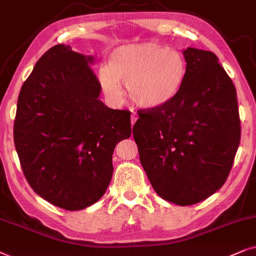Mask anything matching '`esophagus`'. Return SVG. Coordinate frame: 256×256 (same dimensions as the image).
<instances>
[{"label": "esophagus", "instance_id": "esophagus-1", "mask_svg": "<svg viewBox=\"0 0 256 256\" xmlns=\"http://www.w3.org/2000/svg\"><path fill=\"white\" fill-rule=\"evenodd\" d=\"M136 120H137V114H132V116H131V124H132V126H134Z\"/></svg>", "mask_w": 256, "mask_h": 256}]
</instances>
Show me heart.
Returning <instances> with one entry per match:
<instances>
[{
    "instance_id": "b5f03b06",
    "label": "heart",
    "mask_w": 256,
    "mask_h": 256,
    "mask_svg": "<svg viewBox=\"0 0 256 256\" xmlns=\"http://www.w3.org/2000/svg\"><path fill=\"white\" fill-rule=\"evenodd\" d=\"M187 71L182 52L154 42H144L122 46L112 51L108 66L98 71V80L111 100H122V84L132 103L156 110L179 96Z\"/></svg>"
}]
</instances>
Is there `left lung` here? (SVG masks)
<instances>
[{"mask_svg":"<svg viewBox=\"0 0 256 256\" xmlns=\"http://www.w3.org/2000/svg\"><path fill=\"white\" fill-rule=\"evenodd\" d=\"M187 77L172 103L139 110V158L153 190L179 206L221 188L233 166L241 128L236 90L210 51L187 48Z\"/></svg>","mask_w":256,"mask_h":256,"instance_id":"obj_1","label":"left lung"}]
</instances>
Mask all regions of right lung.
<instances>
[{"label":"right lung","mask_w":256,"mask_h":256,"mask_svg":"<svg viewBox=\"0 0 256 256\" xmlns=\"http://www.w3.org/2000/svg\"><path fill=\"white\" fill-rule=\"evenodd\" d=\"M92 63V56L57 44L37 60L17 100L14 142L26 179L66 210H84L104 196L116 145L131 136L130 111L100 100Z\"/></svg>","instance_id":"1"}]
</instances>
